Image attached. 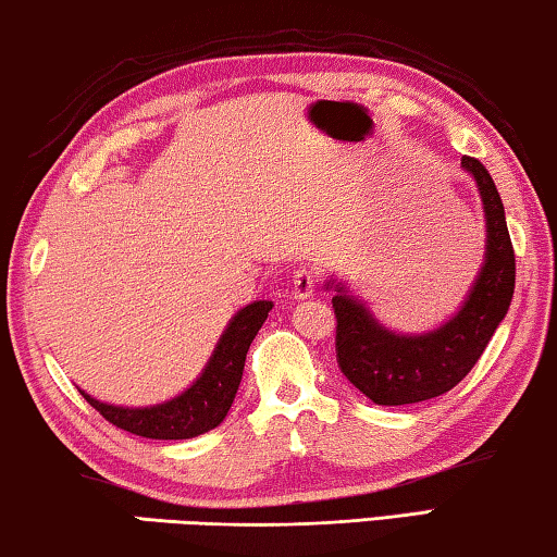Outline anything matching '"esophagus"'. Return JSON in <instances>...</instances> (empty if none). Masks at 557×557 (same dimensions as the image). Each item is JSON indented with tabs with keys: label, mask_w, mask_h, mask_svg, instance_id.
Returning <instances> with one entry per match:
<instances>
[{
	"label": "esophagus",
	"mask_w": 557,
	"mask_h": 557,
	"mask_svg": "<svg viewBox=\"0 0 557 557\" xmlns=\"http://www.w3.org/2000/svg\"><path fill=\"white\" fill-rule=\"evenodd\" d=\"M314 287H317V275H314L312 270L299 268L295 275H293V295H295V299L312 297Z\"/></svg>",
	"instance_id": "34e87169"
}]
</instances>
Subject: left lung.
<instances>
[{
	"mask_svg": "<svg viewBox=\"0 0 557 557\" xmlns=\"http://www.w3.org/2000/svg\"><path fill=\"white\" fill-rule=\"evenodd\" d=\"M461 168L481 196L485 255L456 314L421 334L394 332L344 282L326 280L337 314L339 369L379 406L417 404L451 392L481 359L513 299L516 255L496 183L475 158L463 156Z\"/></svg>",
	"mask_w": 557,
	"mask_h": 557,
	"instance_id": "left-lung-1",
	"label": "left lung"
}]
</instances>
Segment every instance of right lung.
<instances>
[{"label":"right lung","mask_w":557,"mask_h":557,"mask_svg":"<svg viewBox=\"0 0 557 557\" xmlns=\"http://www.w3.org/2000/svg\"><path fill=\"white\" fill-rule=\"evenodd\" d=\"M270 310V299H255L243 310H237L227 322L225 332L220 334L213 355H210L200 376L188 389L163 404L116 406L94 399L84 389L78 392L106 421L136 436L175 441L206 434V431L220 426L231 411L243 379L247 349L268 320Z\"/></svg>","instance_id":"obj_1"}]
</instances>
